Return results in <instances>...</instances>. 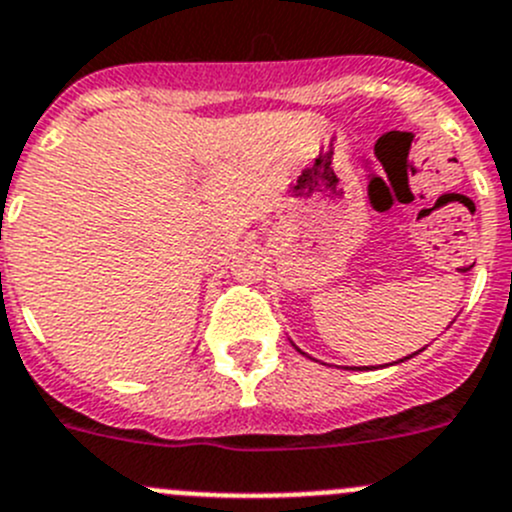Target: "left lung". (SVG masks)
I'll return each instance as SVG.
<instances>
[{
	"mask_svg": "<svg viewBox=\"0 0 512 512\" xmlns=\"http://www.w3.org/2000/svg\"><path fill=\"white\" fill-rule=\"evenodd\" d=\"M302 352V350H300ZM302 355H305V352H302ZM405 360H408V357H405Z\"/></svg>",
	"mask_w": 512,
	"mask_h": 512,
	"instance_id": "left-lung-1",
	"label": "left lung"
}]
</instances>
